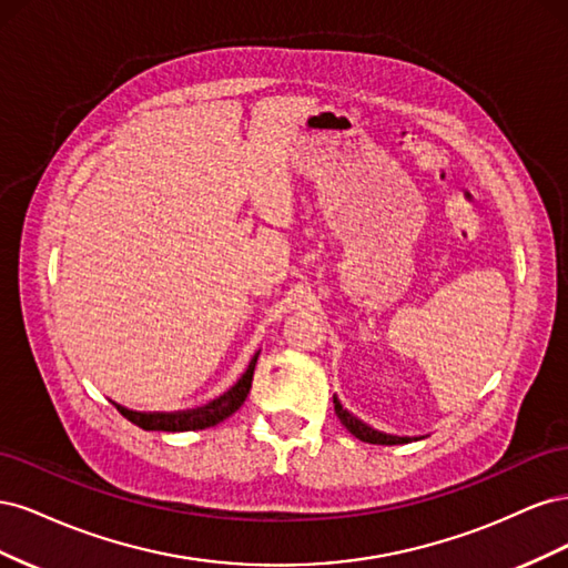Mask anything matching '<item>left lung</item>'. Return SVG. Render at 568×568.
I'll return each mask as SVG.
<instances>
[{"instance_id": "8db88e82", "label": "left lung", "mask_w": 568, "mask_h": 568, "mask_svg": "<svg viewBox=\"0 0 568 568\" xmlns=\"http://www.w3.org/2000/svg\"><path fill=\"white\" fill-rule=\"evenodd\" d=\"M334 409H336V417L341 419V424L346 426L348 432L359 440L374 443V445H398V443L407 440V438H398V436H390V434H382V432H376V428L367 426L365 422H359L355 415H351V412L341 405L338 398H334Z\"/></svg>"}]
</instances>
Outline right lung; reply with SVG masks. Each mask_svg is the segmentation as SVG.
<instances>
[{"mask_svg":"<svg viewBox=\"0 0 568 568\" xmlns=\"http://www.w3.org/2000/svg\"><path fill=\"white\" fill-rule=\"evenodd\" d=\"M255 363H257V355L251 359V365L242 374V379H239L227 393H222L220 398L211 400L203 407L178 409V412H136L123 405H115V407L120 415L140 428H144V432H196V428H211L232 417L234 412L244 405L246 395L251 390Z\"/></svg>","mask_w":568,"mask_h":568,"instance_id":"add662e5","label":"right lung"}]
</instances>
